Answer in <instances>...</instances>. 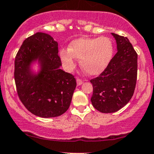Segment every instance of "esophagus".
<instances>
[{
	"label": "esophagus",
	"instance_id": "1",
	"mask_svg": "<svg viewBox=\"0 0 154 154\" xmlns=\"http://www.w3.org/2000/svg\"><path fill=\"white\" fill-rule=\"evenodd\" d=\"M83 80L80 78H77V86H80V85H81L82 83H83Z\"/></svg>",
	"mask_w": 154,
	"mask_h": 154
}]
</instances>
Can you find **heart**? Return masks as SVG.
<instances>
[{
	"label": "heart",
	"instance_id": "b5f03b06",
	"mask_svg": "<svg viewBox=\"0 0 154 154\" xmlns=\"http://www.w3.org/2000/svg\"><path fill=\"white\" fill-rule=\"evenodd\" d=\"M113 53L111 40L107 37L80 38L74 40L67 50L60 51V57L66 69L75 67V57L80 59V66L90 75L101 73L109 63Z\"/></svg>",
	"mask_w": 154,
	"mask_h": 154
}]
</instances>
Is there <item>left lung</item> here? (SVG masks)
I'll return each instance as SVG.
<instances>
[{
	"mask_svg": "<svg viewBox=\"0 0 154 154\" xmlns=\"http://www.w3.org/2000/svg\"><path fill=\"white\" fill-rule=\"evenodd\" d=\"M117 43L118 52L104 71L94 79L91 101L103 113L117 112L133 97L137 80L138 55L127 37L112 33Z\"/></svg>",
	"mask_w": 154,
	"mask_h": 154,
	"instance_id": "obj_1",
	"label": "left lung"
}]
</instances>
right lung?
I'll return each instance as SVG.
<instances>
[{
	"mask_svg": "<svg viewBox=\"0 0 154 154\" xmlns=\"http://www.w3.org/2000/svg\"><path fill=\"white\" fill-rule=\"evenodd\" d=\"M58 43L44 32H36L26 38L15 59V78L18 97L35 116L57 117L69 108L77 83L74 76L60 67ZM38 59L41 71L32 74L29 65Z\"/></svg>",
	"mask_w": 154,
	"mask_h": 154,
	"instance_id": "right-lung-1",
	"label": "right lung"
}]
</instances>
